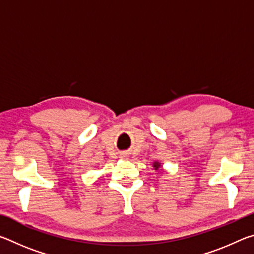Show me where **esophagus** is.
Here are the masks:
<instances>
[{
	"label": "esophagus",
	"mask_w": 254,
	"mask_h": 254,
	"mask_svg": "<svg viewBox=\"0 0 254 254\" xmlns=\"http://www.w3.org/2000/svg\"><path fill=\"white\" fill-rule=\"evenodd\" d=\"M121 158H127V153H121V156H120Z\"/></svg>",
	"instance_id": "esophagus-1"
}]
</instances>
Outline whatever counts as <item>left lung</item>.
Wrapping results in <instances>:
<instances>
[{
	"mask_svg": "<svg viewBox=\"0 0 254 254\" xmlns=\"http://www.w3.org/2000/svg\"><path fill=\"white\" fill-rule=\"evenodd\" d=\"M152 167H153V169L157 170V171H161V170H162V169H161V163L159 162V161H154V162L152 163Z\"/></svg>",
	"mask_w": 254,
	"mask_h": 254,
	"instance_id": "left-lung-1",
	"label": "left lung"
}]
</instances>
